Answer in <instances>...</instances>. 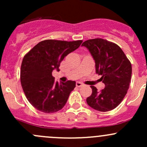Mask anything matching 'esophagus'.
<instances>
[{"label": "esophagus", "instance_id": "esophagus-1", "mask_svg": "<svg viewBox=\"0 0 147 147\" xmlns=\"http://www.w3.org/2000/svg\"><path fill=\"white\" fill-rule=\"evenodd\" d=\"M83 85V84L82 82H76V86L78 87H82V86Z\"/></svg>", "mask_w": 147, "mask_h": 147}]
</instances>
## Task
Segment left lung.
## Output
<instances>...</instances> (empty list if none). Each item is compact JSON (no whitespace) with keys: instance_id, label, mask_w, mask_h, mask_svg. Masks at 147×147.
<instances>
[{"instance_id":"8db88e82","label":"left lung","mask_w":147,"mask_h":147,"mask_svg":"<svg viewBox=\"0 0 147 147\" xmlns=\"http://www.w3.org/2000/svg\"><path fill=\"white\" fill-rule=\"evenodd\" d=\"M95 61L96 73L101 75L105 87L100 92L90 86L92 93L87 103L93 109L107 112L116 108L125 97L131 77V65L120 47L102 38L88 40L82 44Z\"/></svg>"}]
</instances>
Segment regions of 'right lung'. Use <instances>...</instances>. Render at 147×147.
Wrapping results in <instances>:
<instances>
[{"instance_id": "add662e5", "label": "right lung", "mask_w": 147, "mask_h": 147, "mask_svg": "<svg viewBox=\"0 0 147 147\" xmlns=\"http://www.w3.org/2000/svg\"><path fill=\"white\" fill-rule=\"evenodd\" d=\"M82 40H45L34 46L24 56L20 69L22 88L30 103L44 113H54L63 109L75 81H55L52 72L65 56L78 49Z\"/></svg>"}]
</instances>
